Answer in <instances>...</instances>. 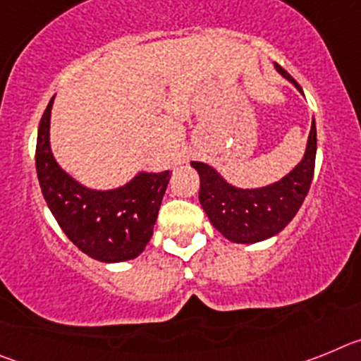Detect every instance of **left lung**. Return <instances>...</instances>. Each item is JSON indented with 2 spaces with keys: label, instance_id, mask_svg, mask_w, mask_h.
Wrapping results in <instances>:
<instances>
[{
  "label": "left lung",
  "instance_id": "8db88e82",
  "mask_svg": "<svg viewBox=\"0 0 361 361\" xmlns=\"http://www.w3.org/2000/svg\"><path fill=\"white\" fill-rule=\"evenodd\" d=\"M283 78L300 88L298 82L280 65H275ZM317 159V126L311 123L307 149L291 173L282 180L257 190H240L228 184L212 166L191 162L200 175L199 200L209 222L228 240L253 244L282 231L300 209L311 188Z\"/></svg>",
  "mask_w": 361,
  "mask_h": 361
}]
</instances>
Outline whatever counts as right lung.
Listing matches in <instances>:
<instances>
[{"label": "right lung", "instance_id": "add662e5", "mask_svg": "<svg viewBox=\"0 0 361 361\" xmlns=\"http://www.w3.org/2000/svg\"><path fill=\"white\" fill-rule=\"evenodd\" d=\"M52 103L54 97L37 130L36 170L54 219L82 253L99 262H124L139 257L153 235L171 173H139L126 186L110 191L81 186L59 168L50 152Z\"/></svg>", "mask_w": 361, "mask_h": 361}]
</instances>
